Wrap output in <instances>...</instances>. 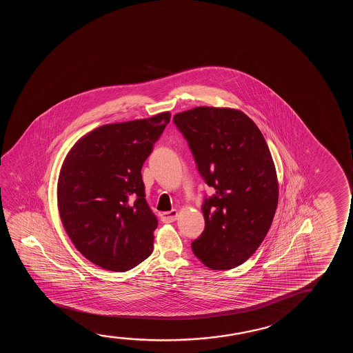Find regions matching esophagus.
<instances>
[{"label":"esophagus","mask_w":353,"mask_h":353,"mask_svg":"<svg viewBox=\"0 0 353 353\" xmlns=\"http://www.w3.org/2000/svg\"><path fill=\"white\" fill-rule=\"evenodd\" d=\"M179 217V212L176 210L169 211V212H163L160 214V219L163 223H172Z\"/></svg>","instance_id":"34e87169"}]
</instances>
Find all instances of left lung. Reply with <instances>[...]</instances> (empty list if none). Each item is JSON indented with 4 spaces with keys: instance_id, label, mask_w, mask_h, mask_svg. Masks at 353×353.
<instances>
[{
    "instance_id": "obj_1",
    "label": "left lung",
    "mask_w": 353,
    "mask_h": 353,
    "mask_svg": "<svg viewBox=\"0 0 353 353\" xmlns=\"http://www.w3.org/2000/svg\"><path fill=\"white\" fill-rule=\"evenodd\" d=\"M212 196L203 203L205 229L194 254L213 270L250 258L270 229L279 183L269 147L258 126L232 108L195 107L174 117Z\"/></svg>"
}]
</instances>
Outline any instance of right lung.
<instances>
[{
	"instance_id": "obj_1",
	"label": "right lung",
	"mask_w": 353,
	"mask_h": 353,
	"mask_svg": "<svg viewBox=\"0 0 353 353\" xmlns=\"http://www.w3.org/2000/svg\"><path fill=\"white\" fill-rule=\"evenodd\" d=\"M170 117L164 112L100 126L79 139L63 160L61 222L78 251L102 269L130 270L152 254L158 219L145 201L141 169Z\"/></svg>"
}]
</instances>
